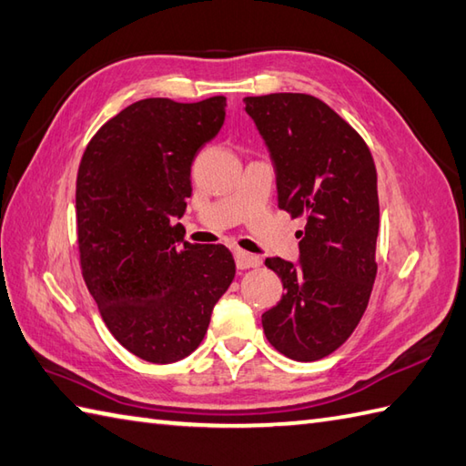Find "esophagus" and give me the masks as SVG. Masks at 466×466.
<instances>
[{
  "label": "esophagus",
  "mask_w": 466,
  "mask_h": 466,
  "mask_svg": "<svg viewBox=\"0 0 466 466\" xmlns=\"http://www.w3.org/2000/svg\"><path fill=\"white\" fill-rule=\"evenodd\" d=\"M235 265L237 269H249V268H259L261 265V258L259 255H251L241 249H235Z\"/></svg>",
  "instance_id": "esophagus-1"
}]
</instances>
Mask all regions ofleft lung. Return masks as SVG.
<instances>
[{"label":"left lung","instance_id":"left-lung-1","mask_svg":"<svg viewBox=\"0 0 466 466\" xmlns=\"http://www.w3.org/2000/svg\"><path fill=\"white\" fill-rule=\"evenodd\" d=\"M269 150L278 207L306 217L299 261L265 265L281 278L278 306L261 316L269 344L298 362L329 356L362 319L376 279V167L362 137L309 94L245 98Z\"/></svg>","mask_w":466,"mask_h":466}]
</instances>
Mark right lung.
Returning <instances> with one entry per match:
<instances>
[{
  "label": "right lung",
  "instance_id": "obj_1",
  "mask_svg": "<svg viewBox=\"0 0 466 466\" xmlns=\"http://www.w3.org/2000/svg\"><path fill=\"white\" fill-rule=\"evenodd\" d=\"M225 106L223 96L138 100L92 137L80 160L84 281L110 334L147 362L195 352L235 278L225 245L183 241L175 223L193 191V160L221 130Z\"/></svg>",
  "mask_w": 466,
  "mask_h": 466
}]
</instances>
